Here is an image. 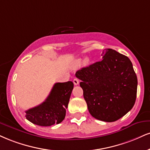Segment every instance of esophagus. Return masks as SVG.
Here are the masks:
<instances>
[{
  "instance_id": "esophagus-1",
  "label": "esophagus",
  "mask_w": 150,
  "mask_h": 150,
  "mask_svg": "<svg viewBox=\"0 0 150 150\" xmlns=\"http://www.w3.org/2000/svg\"><path fill=\"white\" fill-rule=\"evenodd\" d=\"M73 83L75 85H77V84H79V80L77 78H75L73 80Z\"/></svg>"
}]
</instances>
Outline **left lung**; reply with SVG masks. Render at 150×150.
I'll return each instance as SVG.
<instances>
[{
  "instance_id": "8db88e82",
  "label": "left lung",
  "mask_w": 150,
  "mask_h": 150,
  "mask_svg": "<svg viewBox=\"0 0 150 150\" xmlns=\"http://www.w3.org/2000/svg\"><path fill=\"white\" fill-rule=\"evenodd\" d=\"M103 59L77 70L83 96L91 116L112 122L132 109L138 80L130 59L112 49L103 52Z\"/></svg>"
}]
</instances>
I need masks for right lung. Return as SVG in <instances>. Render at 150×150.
I'll list each match as a JSON object with an SVG mask.
<instances>
[{"label": "right lung", "instance_id": "1", "mask_svg": "<svg viewBox=\"0 0 150 150\" xmlns=\"http://www.w3.org/2000/svg\"><path fill=\"white\" fill-rule=\"evenodd\" d=\"M73 82H57L42 103L26 110V118L34 124L49 127L64 120L73 91Z\"/></svg>", "mask_w": 150, "mask_h": 150}]
</instances>
